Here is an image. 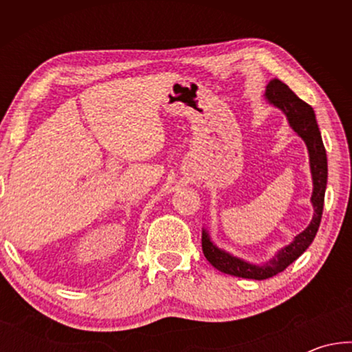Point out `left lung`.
Listing matches in <instances>:
<instances>
[{"mask_svg":"<svg viewBox=\"0 0 352 352\" xmlns=\"http://www.w3.org/2000/svg\"><path fill=\"white\" fill-rule=\"evenodd\" d=\"M265 99L272 105L278 107L279 110L284 111L287 116L290 127L295 130L298 136H301L302 141L306 142L309 152V163H311V174H312V206H314V217L309 223L307 228L295 236L294 242L279 250L270 261L264 264L256 265L252 262H247L241 258L230 254L225 250L219 248L211 242V237L208 231H201V250H204L205 258L212 267L226 275H233L247 279H267L278 275L283 270L287 269L292 262L296 261L300 256L306 252L307 247L311 245L315 234H317L318 226L321 222V214H323L324 205V190L327 182V158L326 148L321 140V133L315 119L314 109L305 100H301L290 88L281 80L273 79L269 82L265 90Z\"/></svg>","mask_w":352,"mask_h":352,"instance_id":"8db88e82","label":"left lung"}]
</instances>
